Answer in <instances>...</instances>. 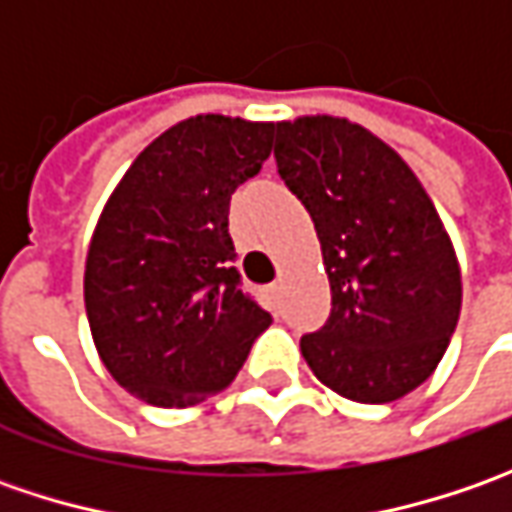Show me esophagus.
<instances>
[{"label":"esophagus","mask_w":512,"mask_h":512,"mask_svg":"<svg viewBox=\"0 0 512 512\" xmlns=\"http://www.w3.org/2000/svg\"><path fill=\"white\" fill-rule=\"evenodd\" d=\"M262 296H265V302L270 307H276V299H279V285L273 282V285H267L265 290H262Z\"/></svg>","instance_id":"34e87169"}]
</instances>
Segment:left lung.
<instances>
[{
  "label": "left lung",
  "mask_w": 512,
  "mask_h": 512,
  "mask_svg": "<svg viewBox=\"0 0 512 512\" xmlns=\"http://www.w3.org/2000/svg\"><path fill=\"white\" fill-rule=\"evenodd\" d=\"M276 165L322 245L333 310L302 336L319 382L396 402L439 367L462 310V267L433 199L376 133L344 116L276 122Z\"/></svg>",
  "instance_id": "obj_1"
}]
</instances>
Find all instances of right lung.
Listing matches in <instances>:
<instances>
[{
    "instance_id": "right-lung-1",
    "label": "right lung",
    "mask_w": 512,
    "mask_h": 512,
    "mask_svg": "<svg viewBox=\"0 0 512 512\" xmlns=\"http://www.w3.org/2000/svg\"><path fill=\"white\" fill-rule=\"evenodd\" d=\"M273 122L199 113L113 187L85 259L96 353L130 396L193 407L233 382L270 313L239 290L227 210L270 156Z\"/></svg>"
}]
</instances>
